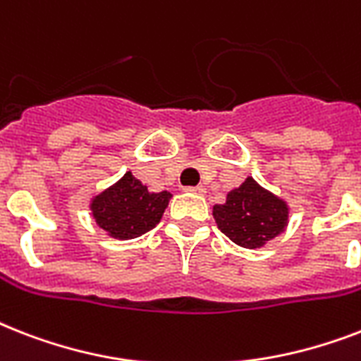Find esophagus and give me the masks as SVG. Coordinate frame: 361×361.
<instances>
[{
	"instance_id": "34e87169",
	"label": "esophagus",
	"mask_w": 361,
	"mask_h": 361,
	"mask_svg": "<svg viewBox=\"0 0 361 361\" xmlns=\"http://www.w3.org/2000/svg\"><path fill=\"white\" fill-rule=\"evenodd\" d=\"M187 191L195 192V195H202V192H206V189H204L202 185H198V187H187Z\"/></svg>"
}]
</instances>
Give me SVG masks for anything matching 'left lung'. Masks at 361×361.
<instances>
[{
  "mask_svg": "<svg viewBox=\"0 0 361 361\" xmlns=\"http://www.w3.org/2000/svg\"><path fill=\"white\" fill-rule=\"evenodd\" d=\"M215 223L225 236L245 249H257L279 236L288 223L285 200L247 178L226 195L225 204L214 206Z\"/></svg>",
  "mask_w": 361,
  "mask_h": 361,
  "instance_id": "obj_1",
  "label": "left lung"
}]
</instances>
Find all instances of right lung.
<instances>
[{"instance_id": "1", "label": "right lung", "mask_w": 361, "mask_h": 361, "mask_svg": "<svg viewBox=\"0 0 361 361\" xmlns=\"http://www.w3.org/2000/svg\"><path fill=\"white\" fill-rule=\"evenodd\" d=\"M172 198L169 191L149 192L140 180L127 172L118 183L92 200L93 219L109 236L133 240L157 225Z\"/></svg>"}]
</instances>
